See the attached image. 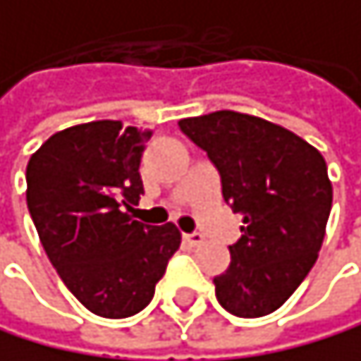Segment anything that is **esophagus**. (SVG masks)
Listing matches in <instances>:
<instances>
[{
    "instance_id": "34e87169",
    "label": "esophagus",
    "mask_w": 361,
    "mask_h": 361,
    "mask_svg": "<svg viewBox=\"0 0 361 361\" xmlns=\"http://www.w3.org/2000/svg\"><path fill=\"white\" fill-rule=\"evenodd\" d=\"M183 240L190 245V247H198L204 238H202V233H198V231H194V233H185L183 235Z\"/></svg>"
}]
</instances>
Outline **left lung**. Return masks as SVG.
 <instances>
[{"mask_svg": "<svg viewBox=\"0 0 361 361\" xmlns=\"http://www.w3.org/2000/svg\"><path fill=\"white\" fill-rule=\"evenodd\" d=\"M216 165L223 198L243 214L231 262L214 278L216 298L238 317L280 309L322 247L333 187L326 161L305 138L260 116L220 110L178 121Z\"/></svg>", "mask_w": 361, "mask_h": 361, "instance_id": "left-lung-1", "label": "left lung"}]
</instances>
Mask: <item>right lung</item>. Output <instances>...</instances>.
I'll return each instance as SVG.
<instances>
[{
    "mask_svg": "<svg viewBox=\"0 0 361 361\" xmlns=\"http://www.w3.org/2000/svg\"><path fill=\"white\" fill-rule=\"evenodd\" d=\"M152 132L92 121L52 134L28 161L26 200L39 240L81 305L101 317L143 311L180 247L174 223L132 220Z\"/></svg>",
    "mask_w": 361,
    "mask_h": 361,
    "instance_id": "obj_1",
    "label": "right lung"
}]
</instances>
